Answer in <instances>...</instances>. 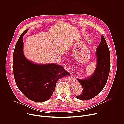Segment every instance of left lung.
<instances>
[{
  "label": "left lung",
  "instance_id": "obj_1",
  "mask_svg": "<svg viewBox=\"0 0 124 124\" xmlns=\"http://www.w3.org/2000/svg\"><path fill=\"white\" fill-rule=\"evenodd\" d=\"M96 68L93 74L88 78L77 79L83 88L82 93L76 98L79 100H90L99 94L107 83L110 70V51L103 35L97 47Z\"/></svg>",
  "mask_w": 124,
  "mask_h": 124
}]
</instances>
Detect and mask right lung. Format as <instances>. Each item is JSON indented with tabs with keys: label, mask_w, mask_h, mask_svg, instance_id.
<instances>
[{
	"label": "right lung",
	"mask_w": 124,
	"mask_h": 124,
	"mask_svg": "<svg viewBox=\"0 0 124 124\" xmlns=\"http://www.w3.org/2000/svg\"><path fill=\"white\" fill-rule=\"evenodd\" d=\"M24 30L16 44L13 55V73L15 82L22 93L29 100L43 102L49 100L59 78L70 74L63 66L54 63L34 64L23 52Z\"/></svg>",
	"instance_id": "obj_1"
}]
</instances>
